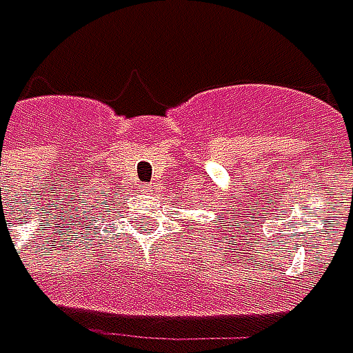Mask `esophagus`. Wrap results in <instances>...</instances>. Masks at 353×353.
I'll use <instances>...</instances> for the list:
<instances>
[{
    "instance_id": "34e87169",
    "label": "esophagus",
    "mask_w": 353,
    "mask_h": 353,
    "mask_svg": "<svg viewBox=\"0 0 353 353\" xmlns=\"http://www.w3.org/2000/svg\"><path fill=\"white\" fill-rule=\"evenodd\" d=\"M150 188H152V185H147V186H143V190H145V192H150Z\"/></svg>"
}]
</instances>
